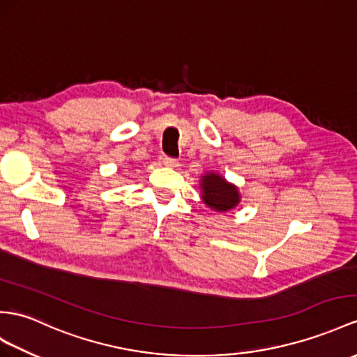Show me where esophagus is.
<instances>
[{
  "instance_id": "obj_1",
  "label": "esophagus",
  "mask_w": 357,
  "mask_h": 357,
  "mask_svg": "<svg viewBox=\"0 0 357 357\" xmlns=\"http://www.w3.org/2000/svg\"><path fill=\"white\" fill-rule=\"evenodd\" d=\"M163 165H165V167H168V168H177L178 162L176 159H172V158H165Z\"/></svg>"
}]
</instances>
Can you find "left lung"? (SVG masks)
Listing matches in <instances>:
<instances>
[{
  "label": "left lung",
  "instance_id": "8db88e82",
  "mask_svg": "<svg viewBox=\"0 0 357 357\" xmlns=\"http://www.w3.org/2000/svg\"><path fill=\"white\" fill-rule=\"evenodd\" d=\"M203 203L215 212H229L241 203L239 188L218 172H206L199 178Z\"/></svg>",
  "mask_w": 357,
  "mask_h": 357
}]
</instances>
